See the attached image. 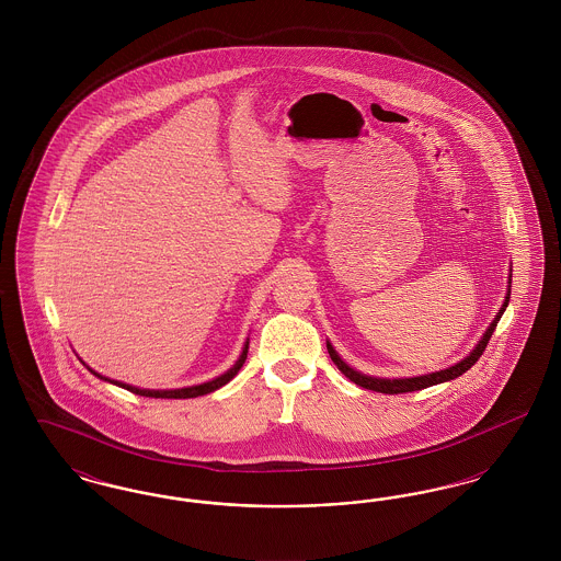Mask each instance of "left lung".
Returning a JSON list of instances; mask_svg holds the SVG:
<instances>
[{
  "label": "left lung",
  "mask_w": 561,
  "mask_h": 561,
  "mask_svg": "<svg viewBox=\"0 0 561 561\" xmlns=\"http://www.w3.org/2000/svg\"><path fill=\"white\" fill-rule=\"evenodd\" d=\"M508 298H511V288H508V293L507 296H505V302H503L501 311L496 313V318H494V321L490 323V328L485 330V334L481 336L478 347L473 348V351H471L462 362H458L456 366L448 368V370H442V373L425 374V376H414V378H393V380H389V378H373V376H366V374H359L357 370L348 368L347 364L339 357V353L332 348L330 343H328V353H330L332 362L336 364V368H339L341 373L345 374L348 380H353L355 385H359V387H364V389H370V391H376V393H387V396H398V393L421 391V389H427L431 385H439V382H446V380L458 378L460 374L467 373V370H469V368L480 359L481 353H483L485 347H488V341H490V336H492V332H494L496 323H499L501 316H503V313H505V309H507Z\"/></svg>",
  "instance_id": "8db88e82"
}]
</instances>
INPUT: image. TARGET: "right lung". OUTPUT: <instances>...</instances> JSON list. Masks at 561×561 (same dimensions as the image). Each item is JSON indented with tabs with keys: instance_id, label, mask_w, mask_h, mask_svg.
<instances>
[{
	"instance_id": "add662e5",
	"label": "right lung",
	"mask_w": 561,
	"mask_h": 561,
	"mask_svg": "<svg viewBox=\"0 0 561 561\" xmlns=\"http://www.w3.org/2000/svg\"><path fill=\"white\" fill-rule=\"evenodd\" d=\"M245 355H248V343H245V347L241 351L240 359L236 362V366L231 368V370H227L225 374H220L218 378H214L210 382H204V385H195V387H185V389H172V391H151V389H138V387H130V385H124V382H117V380H108L105 376H101V374L94 373V370H90L92 374H96L99 378H103V380H108V382H113V385H117V387H122V389H128V391H133L136 396H145V398H161V400H187V398H197V396H206V393H213L216 389H220L222 385H227L236 374L240 373L241 366H243V362H245Z\"/></svg>"
}]
</instances>
